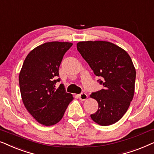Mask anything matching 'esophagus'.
<instances>
[{
    "label": "esophagus",
    "mask_w": 154,
    "mask_h": 154,
    "mask_svg": "<svg viewBox=\"0 0 154 154\" xmlns=\"http://www.w3.org/2000/svg\"><path fill=\"white\" fill-rule=\"evenodd\" d=\"M79 97L81 100L82 101H85L88 99V94L86 93H84V92H83V93L80 94L79 95Z\"/></svg>",
    "instance_id": "34e87169"
}]
</instances>
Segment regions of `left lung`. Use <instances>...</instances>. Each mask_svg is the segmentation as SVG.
I'll return each mask as SVG.
<instances>
[{
  "label": "left lung",
  "mask_w": 154,
  "mask_h": 154,
  "mask_svg": "<svg viewBox=\"0 0 154 154\" xmlns=\"http://www.w3.org/2000/svg\"><path fill=\"white\" fill-rule=\"evenodd\" d=\"M77 50L103 85L90 97L98 102V110L90 115L102 126L119 121L129 108L134 93L136 71L128 52L108 41H81Z\"/></svg>",
  "instance_id": "left-lung-1"
}]
</instances>
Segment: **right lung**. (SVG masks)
I'll use <instances>...</instances> for the list:
<instances>
[{
  "mask_svg": "<svg viewBox=\"0 0 154 154\" xmlns=\"http://www.w3.org/2000/svg\"><path fill=\"white\" fill-rule=\"evenodd\" d=\"M73 43L48 42L35 48L23 63L19 83L24 106L39 123L53 125L62 119L73 96L60 84L59 68L66 52Z\"/></svg>",
  "mask_w": 154,
  "mask_h": 154,
  "instance_id": "obj_1",
  "label": "right lung"
}]
</instances>
